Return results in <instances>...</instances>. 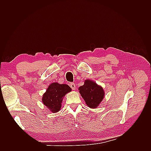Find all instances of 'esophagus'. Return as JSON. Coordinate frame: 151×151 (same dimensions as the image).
I'll use <instances>...</instances> for the list:
<instances>
[{"label":"esophagus","mask_w":151,"mask_h":151,"mask_svg":"<svg viewBox=\"0 0 151 151\" xmlns=\"http://www.w3.org/2000/svg\"><path fill=\"white\" fill-rule=\"evenodd\" d=\"M70 88H71L73 90H75V89H76V85H75V84L71 83V84H70Z\"/></svg>","instance_id":"esophagus-1"}]
</instances>
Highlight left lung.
<instances>
[{"label": "left lung", "instance_id": "8db88e82", "mask_svg": "<svg viewBox=\"0 0 151 151\" xmlns=\"http://www.w3.org/2000/svg\"><path fill=\"white\" fill-rule=\"evenodd\" d=\"M79 90L87 106L91 108H98L104 97L103 88L91 80H85L84 85L80 86Z\"/></svg>", "mask_w": 151, "mask_h": 151}]
</instances>
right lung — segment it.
Segmentation results:
<instances>
[{
    "label": "right lung",
    "instance_id": "obj_1",
    "mask_svg": "<svg viewBox=\"0 0 151 151\" xmlns=\"http://www.w3.org/2000/svg\"><path fill=\"white\" fill-rule=\"evenodd\" d=\"M71 90L67 84L53 83L43 94L42 102L52 113H57L61 108L63 98Z\"/></svg>",
    "mask_w": 151,
    "mask_h": 151
}]
</instances>
